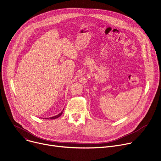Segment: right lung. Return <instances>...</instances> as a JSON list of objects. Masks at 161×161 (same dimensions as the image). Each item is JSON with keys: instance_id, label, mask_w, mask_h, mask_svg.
Listing matches in <instances>:
<instances>
[{"instance_id": "obj_1", "label": "right lung", "mask_w": 161, "mask_h": 161, "mask_svg": "<svg viewBox=\"0 0 161 161\" xmlns=\"http://www.w3.org/2000/svg\"><path fill=\"white\" fill-rule=\"evenodd\" d=\"M63 111H64V109L61 111V113H60L59 114H58L57 115H56V116H54V117H50V118H47V119H57L58 117H59L61 114H62V113H63Z\"/></svg>"}]
</instances>
